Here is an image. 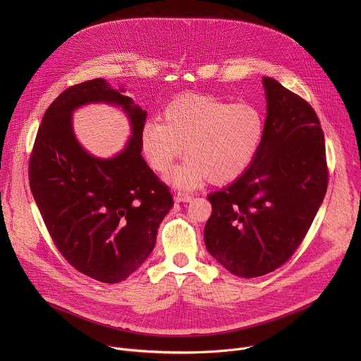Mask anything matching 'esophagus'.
<instances>
[{
    "mask_svg": "<svg viewBox=\"0 0 361 361\" xmlns=\"http://www.w3.org/2000/svg\"><path fill=\"white\" fill-rule=\"evenodd\" d=\"M174 200H176V202H181V201L188 202V201H191V200H192V195H190L188 192L178 191V192L174 195Z\"/></svg>",
    "mask_w": 361,
    "mask_h": 361,
    "instance_id": "esophagus-1",
    "label": "esophagus"
}]
</instances>
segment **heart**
I'll list each match as a JSON object with an SVG mask.
<instances>
[{"instance_id": "b5f03b06", "label": "heart", "mask_w": 361, "mask_h": 361, "mask_svg": "<svg viewBox=\"0 0 361 361\" xmlns=\"http://www.w3.org/2000/svg\"><path fill=\"white\" fill-rule=\"evenodd\" d=\"M264 135V117L251 102H233L213 95H184L163 111V124L148 121L140 142L148 166L167 173L183 154L188 160L171 176L183 188L207 178L233 181L250 166Z\"/></svg>"}]
</instances>
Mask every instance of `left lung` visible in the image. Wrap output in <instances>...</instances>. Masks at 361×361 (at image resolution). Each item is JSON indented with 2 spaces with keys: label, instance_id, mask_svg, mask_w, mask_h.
<instances>
[{
  "label": "left lung",
  "instance_id": "left-lung-1",
  "mask_svg": "<svg viewBox=\"0 0 361 361\" xmlns=\"http://www.w3.org/2000/svg\"><path fill=\"white\" fill-rule=\"evenodd\" d=\"M264 135L250 167L207 195L209 252L230 273L260 277L283 266L310 228L329 184L324 134L305 99L263 77Z\"/></svg>",
  "mask_w": 361,
  "mask_h": 361
}]
</instances>
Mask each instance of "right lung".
<instances>
[{
    "label": "right lung",
    "instance_id": "obj_1",
    "mask_svg": "<svg viewBox=\"0 0 361 361\" xmlns=\"http://www.w3.org/2000/svg\"><path fill=\"white\" fill-rule=\"evenodd\" d=\"M123 91L102 78L63 91L42 117L28 164L31 192L59 251L80 273L109 284L147 260L174 205L141 156L147 111ZM88 102L120 105L130 118L133 137L114 159L92 158L73 135L71 114Z\"/></svg>",
    "mask_w": 361,
    "mask_h": 361
}]
</instances>
